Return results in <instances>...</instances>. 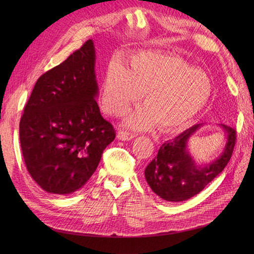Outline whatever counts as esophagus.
<instances>
[{"mask_svg":"<svg viewBox=\"0 0 254 254\" xmlns=\"http://www.w3.org/2000/svg\"><path fill=\"white\" fill-rule=\"evenodd\" d=\"M134 136L135 135L133 133L125 131V130H120V131L118 132V139L121 141H130V140H132Z\"/></svg>","mask_w":254,"mask_h":254,"instance_id":"esophagus-1","label":"esophagus"}]
</instances>
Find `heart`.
Returning <instances> with one entry per match:
<instances>
[{
  "label": "heart",
  "instance_id": "obj_1",
  "mask_svg": "<svg viewBox=\"0 0 254 254\" xmlns=\"http://www.w3.org/2000/svg\"><path fill=\"white\" fill-rule=\"evenodd\" d=\"M144 92L145 106L126 120V125L146 130L157 124L176 131L193 120L212 93L211 80L181 57L166 52H140L126 65L118 61L107 67L101 89V106L109 113L125 114Z\"/></svg>",
  "mask_w": 254,
  "mask_h": 254
}]
</instances>
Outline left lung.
Wrapping results in <instances>:
<instances>
[{
	"label": "left lung",
	"instance_id": "8db88e82",
	"mask_svg": "<svg viewBox=\"0 0 254 254\" xmlns=\"http://www.w3.org/2000/svg\"><path fill=\"white\" fill-rule=\"evenodd\" d=\"M203 124H196L161 146L157 157L145 168V179L159 197L172 202L186 201L197 195L220 174L231 159L236 141L232 127L220 124L226 136L225 148L210 163L198 165L188 149L190 137Z\"/></svg>",
	"mask_w": 254,
	"mask_h": 254
}]
</instances>
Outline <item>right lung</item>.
<instances>
[{
    "label": "right lung",
    "mask_w": 254,
    "mask_h": 254,
    "mask_svg": "<svg viewBox=\"0 0 254 254\" xmlns=\"http://www.w3.org/2000/svg\"><path fill=\"white\" fill-rule=\"evenodd\" d=\"M95 57L90 39L41 75L21 118L26 168L48 193L67 195L82 188L115 137L95 101Z\"/></svg>",
    "instance_id": "add662e5"
}]
</instances>
